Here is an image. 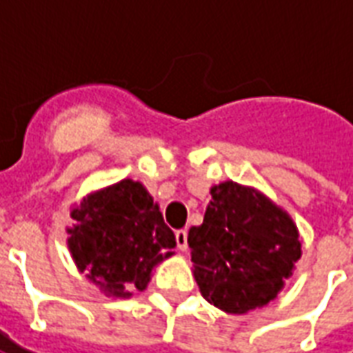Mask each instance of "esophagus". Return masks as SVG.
<instances>
[{"instance_id": "34e87169", "label": "esophagus", "mask_w": 353, "mask_h": 353, "mask_svg": "<svg viewBox=\"0 0 353 353\" xmlns=\"http://www.w3.org/2000/svg\"><path fill=\"white\" fill-rule=\"evenodd\" d=\"M176 244L181 252H187V230H177L176 232Z\"/></svg>"}]
</instances>
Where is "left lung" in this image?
<instances>
[{
    "instance_id": "8db88e82",
    "label": "left lung",
    "mask_w": 353,
    "mask_h": 353,
    "mask_svg": "<svg viewBox=\"0 0 353 353\" xmlns=\"http://www.w3.org/2000/svg\"><path fill=\"white\" fill-rule=\"evenodd\" d=\"M210 194L204 223L187 238L200 293L227 314L266 306L301 259L296 225L252 187L223 181Z\"/></svg>"
}]
</instances>
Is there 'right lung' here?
Wrapping results in <instances>:
<instances>
[{
    "mask_svg": "<svg viewBox=\"0 0 353 353\" xmlns=\"http://www.w3.org/2000/svg\"><path fill=\"white\" fill-rule=\"evenodd\" d=\"M72 219L73 261L108 296L143 291L154 266L174 255L176 236L139 181L123 179L88 194L72 210Z\"/></svg>",
    "mask_w": 353,
    "mask_h": 353,
    "instance_id": "1",
    "label": "right lung"
}]
</instances>
